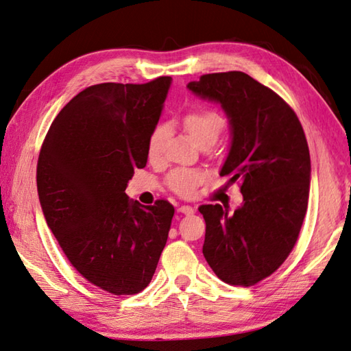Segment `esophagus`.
I'll list each match as a JSON object with an SVG mask.
<instances>
[{
	"label": "esophagus",
	"mask_w": 351,
	"mask_h": 351,
	"mask_svg": "<svg viewBox=\"0 0 351 351\" xmlns=\"http://www.w3.org/2000/svg\"><path fill=\"white\" fill-rule=\"evenodd\" d=\"M177 212H180V213H183V215H192V213H194V207H191V206H180L177 209Z\"/></svg>",
	"instance_id": "obj_1"
}]
</instances>
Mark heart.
I'll return each mask as SVG.
<instances>
[{
  "label": "heart",
  "mask_w": 351,
  "mask_h": 351,
  "mask_svg": "<svg viewBox=\"0 0 351 351\" xmlns=\"http://www.w3.org/2000/svg\"><path fill=\"white\" fill-rule=\"evenodd\" d=\"M183 127L198 145H213L223 132L224 121L217 112L207 109V107H197L183 117ZM168 134L169 128L167 124H159L153 128L147 144L149 159L159 160L163 156ZM204 177L206 176L198 169L178 168L169 174L168 184L176 194L191 197L195 194Z\"/></svg>",
  "instance_id": "1"
}]
</instances>
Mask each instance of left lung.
I'll use <instances>...</instances> for the list:
<instances>
[{
	"label": "left lung",
	"instance_id": "left-lung-1",
	"mask_svg": "<svg viewBox=\"0 0 351 351\" xmlns=\"http://www.w3.org/2000/svg\"><path fill=\"white\" fill-rule=\"evenodd\" d=\"M218 103L230 124V149L219 176L241 182L244 202L198 210L206 221L203 254L221 280L252 286L271 276L294 248L307 210L311 156L295 112L267 86L241 71L188 83Z\"/></svg>",
	"mask_w": 351,
	"mask_h": 351
}]
</instances>
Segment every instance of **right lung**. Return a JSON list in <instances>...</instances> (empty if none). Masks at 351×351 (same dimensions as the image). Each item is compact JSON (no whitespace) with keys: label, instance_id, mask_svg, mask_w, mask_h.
Wrapping results in <instances>:
<instances>
[{"label":"right lung","instance_id":"1","mask_svg":"<svg viewBox=\"0 0 351 351\" xmlns=\"http://www.w3.org/2000/svg\"><path fill=\"white\" fill-rule=\"evenodd\" d=\"M171 77L145 84L101 83L59 112L42 144L38 194L49 230L78 273L115 295L145 289L167 244L174 207L125 194L147 165Z\"/></svg>","mask_w":351,"mask_h":351}]
</instances>
